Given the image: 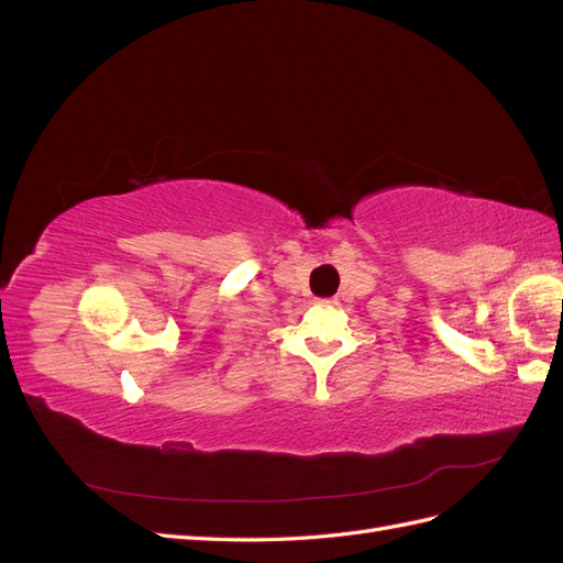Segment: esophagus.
<instances>
[{"mask_svg": "<svg viewBox=\"0 0 563 563\" xmlns=\"http://www.w3.org/2000/svg\"><path fill=\"white\" fill-rule=\"evenodd\" d=\"M314 302L319 305V308H333V305H335V298H317Z\"/></svg>", "mask_w": 563, "mask_h": 563, "instance_id": "34e87169", "label": "esophagus"}]
</instances>
